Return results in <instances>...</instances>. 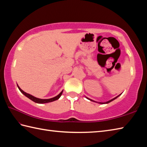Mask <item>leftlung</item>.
Returning a JSON list of instances; mask_svg holds the SVG:
<instances>
[{
	"label": "left lung",
	"instance_id": "1",
	"mask_svg": "<svg viewBox=\"0 0 147 147\" xmlns=\"http://www.w3.org/2000/svg\"><path fill=\"white\" fill-rule=\"evenodd\" d=\"M122 94V93H121L120 95H119L118 96H115V98H112V99H111V100H109V101H107V102H96V101H95V100H92V99H90V98H88V97H86V96H85V97L87 98V99H88V100H90V101H92V102H96V103H98V104H109V102H112V101H113V100H114L115 99H116L118 96H119L121 95Z\"/></svg>",
	"mask_w": 147,
	"mask_h": 147
}]
</instances>
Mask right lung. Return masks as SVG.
<instances>
[{
    "label": "right lung",
    "instance_id": "1",
    "mask_svg": "<svg viewBox=\"0 0 147 147\" xmlns=\"http://www.w3.org/2000/svg\"><path fill=\"white\" fill-rule=\"evenodd\" d=\"M17 86H18V88H19V90H20V92L23 93L24 95H25L26 97L30 98V100H32L34 102L37 103V104H45V103H49V102H54L55 100H58L59 98L61 97V96L62 94V92H63V90H62L61 92L59 93V95L54 96V97L51 98H49V99H42V98H36V97H35V96L29 94V93L24 92L23 90H21L20 88V87L18 86V85H17Z\"/></svg>",
    "mask_w": 147,
    "mask_h": 147
}]
</instances>
